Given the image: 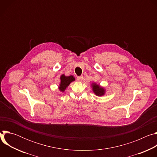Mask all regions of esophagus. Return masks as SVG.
<instances>
[{
	"instance_id": "obj_1",
	"label": "esophagus",
	"mask_w": 157,
	"mask_h": 157,
	"mask_svg": "<svg viewBox=\"0 0 157 157\" xmlns=\"http://www.w3.org/2000/svg\"><path fill=\"white\" fill-rule=\"evenodd\" d=\"M82 79H83V76H80L77 77V81L79 82H81L82 80Z\"/></svg>"
}]
</instances>
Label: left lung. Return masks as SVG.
I'll use <instances>...</instances> for the list:
<instances>
[{"label":"left lung","mask_w":157,"mask_h":157,"mask_svg":"<svg viewBox=\"0 0 157 157\" xmlns=\"http://www.w3.org/2000/svg\"><path fill=\"white\" fill-rule=\"evenodd\" d=\"M92 87H93V92L96 94V95L101 96L104 94L105 90L102 87L99 86L98 84L93 83V84H92Z\"/></svg>","instance_id":"obj_1"}]
</instances>
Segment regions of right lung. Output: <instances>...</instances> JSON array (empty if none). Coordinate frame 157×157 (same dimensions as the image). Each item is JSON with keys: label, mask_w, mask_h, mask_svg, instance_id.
<instances>
[{"label": "right lung", "mask_w": 157, "mask_h": 157, "mask_svg": "<svg viewBox=\"0 0 157 157\" xmlns=\"http://www.w3.org/2000/svg\"><path fill=\"white\" fill-rule=\"evenodd\" d=\"M60 79L61 82L59 84V89L61 92H64L65 89L70 85V84L75 80V78L73 76H65L64 75L61 76Z\"/></svg>", "instance_id": "obj_1"}]
</instances>
